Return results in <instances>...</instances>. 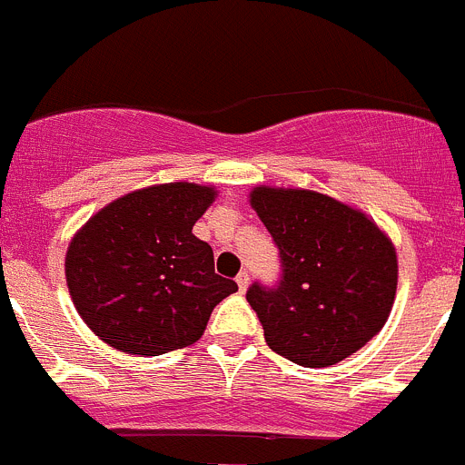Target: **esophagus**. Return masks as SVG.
Here are the masks:
<instances>
[{
	"instance_id": "obj_1",
	"label": "esophagus",
	"mask_w": 465,
	"mask_h": 465,
	"mask_svg": "<svg viewBox=\"0 0 465 465\" xmlns=\"http://www.w3.org/2000/svg\"><path fill=\"white\" fill-rule=\"evenodd\" d=\"M235 282H237V286H240V291H242V293H244V291H246V286H249V272H246V270H242V272L237 274V279H235Z\"/></svg>"
}]
</instances>
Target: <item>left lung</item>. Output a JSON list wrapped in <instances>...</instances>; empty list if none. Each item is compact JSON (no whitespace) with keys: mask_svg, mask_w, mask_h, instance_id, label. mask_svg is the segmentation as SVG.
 <instances>
[{"mask_svg":"<svg viewBox=\"0 0 465 465\" xmlns=\"http://www.w3.org/2000/svg\"><path fill=\"white\" fill-rule=\"evenodd\" d=\"M252 207L279 249L274 286L253 282L246 300L265 342L305 368L359 351L389 319L396 249L365 213L314 191L258 186Z\"/></svg>","mask_w":465,"mask_h":465,"instance_id":"obj_1","label":"left lung"}]
</instances>
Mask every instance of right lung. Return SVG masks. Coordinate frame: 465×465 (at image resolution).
I'll return each mask as SVG.
<instances>
[{"label": "right lung", "instance_id": "obj_1", "mask_svg": "<svg viewBox=\"0 0 465 465\" xmlns=\"http://www.w3.org/2000/svg\"><path fill=\"white\" fill-rule=\"evenodd\" d=\"M213 188L163 183L97 212L69 244V295L90 331L125 354L160 356L203 338L212 310L237 283L213 272L193 235Z\"/></svg>", "mask_w": 465, "mask_h": 465}]
</instances>
